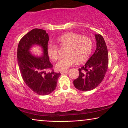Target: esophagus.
<instances>
[{
    "label": "esophagus",
    "mask_w": 128,
    "mask_h": 128,
    "mask_svg": "<svg viewBox=\"0 0 128 128\" xmlns=\"http://www.w3.org/2000/svg\"><path fill=\"white\" fill-rule=\"evenodd\" d=\"M60 73H61V74H64V73H68V70L61 71V72H60Z\"/></svg>",
    "instance_id": "34e87169"
}]
</instances>
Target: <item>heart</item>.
Here are the masks:
<instances>
[{
    "mask_svg": "<svg viewBox=\"0 0 128 128\" xmlns=\"http://www.w3.org/2000/svg\"><path fill=\"white\" fill-rule=\"evenodd\" d=\"M60 48H66L65 56L56 64L59 70H66L76 62L82 63L90 56L92 48V42L88 36H80L73 32H68L59 36L56 40ZM48 57L53 61L59 58V48L56 45L49 44L47 48Z\"/></svg>",
    "mask_w": 128,
    "mask_h": 128,
    "instance_id": "obj_1",
    "label": "heart"
}]
</instances>
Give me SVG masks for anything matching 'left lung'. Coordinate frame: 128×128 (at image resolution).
Wrapping results in <instances>:
<instances>
[{"label":"left lung","instance_id":"obj_1","mask_svg":"<svg viewBox=\"0 0 128 128\" xmlns=\"http://www.w3.org/2000/svg\"><path fill=\"white\" fill-rule=\"evenodd\" d=\"M96 48L86 63L79 68V76L73 81L74 87L82 92L96 88L104 77L108 66V53L105 40L100 34H95Z\"/></svg>","mask_w":128,"mask_h":128}]
</instances>
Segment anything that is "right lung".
<instances>
[{
  "label": "right lung",
  "instance_id": "add662e5",
  "mask_svg": "<svg viewBox=\"0 0 128 128\" xmlns=\"http://www.w3.org/2000/svg\"><path fill=\"white\" fill-rule=\"evenodd\" d=\"M49 37L45 30L34 29L21 39L17 47V61L24 81L36 94H50L56 88L60 73L54 72L53 65L47 53ZM40 45L43 49L44 56L32 55L29 50L34 45Z\"/></svg>",
  "mask_w": 128,
  "mask_h": 128
}]
</instances>
